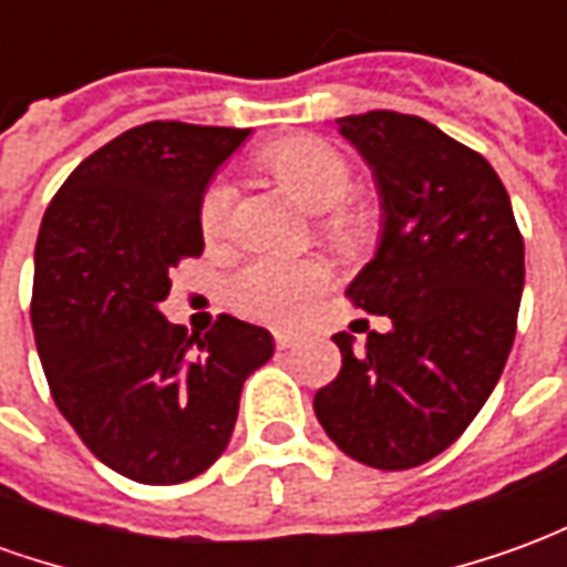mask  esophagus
Here are the masks:
<instances>
[{"mask_svg": "<svg viewBox=\"0 0 567 567\" xmlns=\"http://www.w3.org/2000/svg\"><path fill=\"white\" fill-rule=\"evenodd\" d=\"M272 340H276V349H282V352L297 343L295 333H285V331H276V337H272Z\"/></svg>", "mask_w": 567, "mask_h": 567, "instance_id": "esophagus-1", "label": "esophagus"}]
</instances>
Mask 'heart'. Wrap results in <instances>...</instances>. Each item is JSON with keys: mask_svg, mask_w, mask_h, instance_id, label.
Listing matches in <instances>:
<instances>
[{"mask_svg": "<svg viewBox=\"0 0 567 567\" xmlns=\"http://www.w3.org/2000/svg\"><path fill=\"white\" fill-rule=\"evenodd\" d=\"M260 163L295 190L309 209H324L321 234L346 251L364 248L380 230V212L368 199L352 197L355 173L337 151L316 136H295L260 151ZM199 234L206 243H221L234 224V187L224 178L206 185L199 197ZM331 272L316 258L288 260L276 255L251 258L230 276L227 300L236 312L267 324H291L303 316L312 297L328 285Z\"/></svg>", "mask_w": 567, "mask_h": 567, "instance_id": "heart-1", "label": "heart"}]
</instances>
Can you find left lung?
Segmentation results:
<instances>
[{
	"label": "left lung",
	"mask_w": 567,
	"mask_h": 567,
	"mask_svg": "<svg viewBox=\"0 0 567 567\" xmlns=\"http://www.w3.org/2000/svg\"><path fill=\"white\" fill-rule=\"evenodd\" d=\"M377 173L385 230L346 297L392 331L352 349L316 392V416L340 450L380 471L431 462L483 410L516 337L523 234L483 154L398 112L337 117Z\"/></svg>",
	"instance_id": "1"
}]
</instances>
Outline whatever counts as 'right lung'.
<instances>
[{
  "label": "right lung",
  "instance_id": "right-lung-1",
  "mask_svg": "<svg viewBox=\"0 0 567 567\" xmlns=\"http://www.w3.org/2000/svg\"><path fill=\"white\" fill-rule=\"evenodd\" d=\"M248 130L151 121L93 151L44 212L32 333L56 410L127 480L175 486L218 462L272 337L234 316L187 337L161 316L203 255L199 197Z\"/></svg>",
  "mask_w": 567,
  "mask_h": 567
}]
</instances>
